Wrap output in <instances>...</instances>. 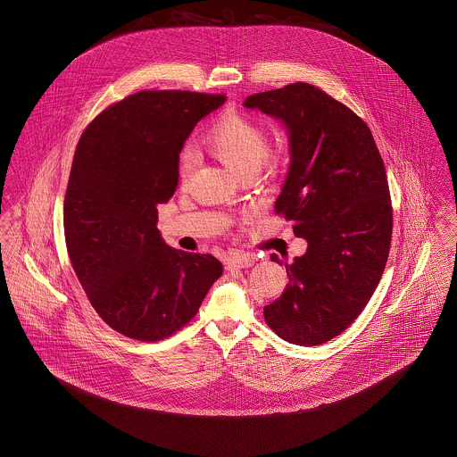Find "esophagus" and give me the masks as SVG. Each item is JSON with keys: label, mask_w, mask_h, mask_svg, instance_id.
I'll use <instances>...</instances> for the list:
<instances>
[{"label": "esophagus", "mask_w": 457, "mask_h": 457, "mask_svg": "<svg viewBox=\"0 0 457 457\" xmlns=\"http://www.w3.org/2000/svg\"><path fill=\"white\" fill-rule=\"evenodd\" d=\"M255 263V257L252 255H239V257H231L226 262L228 269H248Z\"/></svg>", "instance_id": "obj_1"}]
</instances>
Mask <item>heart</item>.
Masks as SVG:
<instances>
[{"label": "heart", "instance_id": "heart-1", "mask_svg": "<svg viewBox=\"0 0 457 457\" xmlns=\"http://www.w3.org/2000/svg\"><path fill=\"white\" fill-rule=\"evenodd\" d=\"M204 145L231 171L243 174L255 173L261 168L267 138L261 127L250 118L238 112L220 114L204 138ZM196 157L192 151L181 154L178 173L187 179L194 168Z\"/></svg>", "mask_w": 457, "mask_h": 457}]
</instances>
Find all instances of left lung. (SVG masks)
<instances>
[{
  "mask_svg": "<svg viewBox=\"0 0 457 457\" xmlns=\"http://www.w3.org/2000/svg\"><path fill=\"white\" fill-rule=\"evenodd\" d=\"M243 106L279 120L287 133L276 212L308 243L286 263L289 284L263 317L284 341L319 346L354 322L382 278L392 235L384 161L365 121L310 84L253 94Z\"/></svg>",
  "mask_w": 457,
  "mask_h": 457,
  "instance_id": "1",
  "label": "left lung"
}]
</instances>
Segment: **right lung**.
Segmentation results:
<instances>
[{
  "instance_id": "1",
  "label": "right lung",
  "mask_w": 457,
  "mask_h": 457,
  "mask_svg": "<svg viewBox=\"0 0 457 457\" xmlns=\"http://www.w3.org/2000/svg\"><path fill=\"white\" fill-rule=\"evenodd\" d=\"M224 101L137 92L104 109L79 140L63 209L66 248L88 302L127 337L171 336L195 317L222 274L216 257L166 245L155 205L178 187L185 140Z\"/></svg>"
}]
</instances>
